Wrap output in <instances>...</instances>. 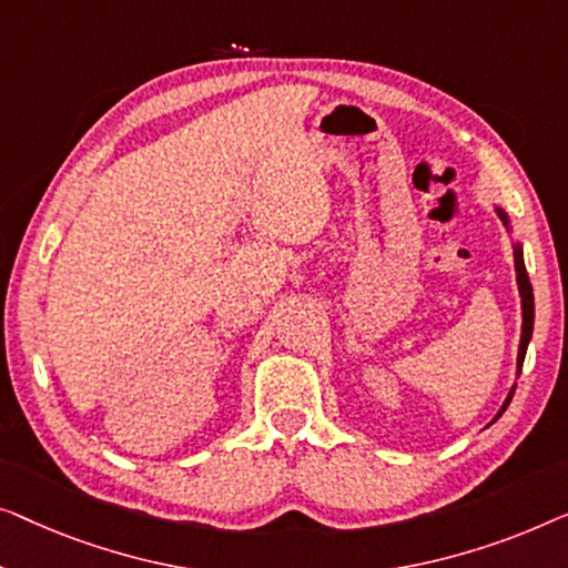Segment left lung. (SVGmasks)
<instances>
[{
    "label": "left lung",
    "mask_w": 568,
    "mask_h": 568,
    "mask_svg": "<svg viewBox=\"0 0 568 568\" xmlns=\"http://www.w3.org/2000/svg\"><path fill=\"white\" fill-rule=\"evenodd\" d=\"M494 211H497V215L501 219V223H505L507 231H513V226H509V215L505 213V207L494 205ZM515 273H517V287H520V306H523V334H520V349H517V375L523 373V363H525V353H527V345H530L532 339V324H535V298H532V285H530V277H527V270H525V260H523V244L515 242ZM515 396V386L509 388V394L505 398V404H501V409L497 412L499 419L501 414H505V409L509 406V402H513ZM491 419V422H494Z\"/></svg>",
    "instance_id": "left-lung-1"
}]
</instances>
